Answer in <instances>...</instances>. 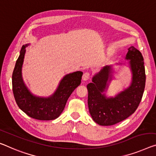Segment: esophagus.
Here are the masks:
<instances>
[{
    "instance_id": "obj_1",
    "label": "esophagus",
    "mask_w": 156,
    "mask_h": 156,
    "mask_svg": "<svg viewBox=\"0 0 156 156\" xmlns=\"http://www.w3.org/2000/svg\"><path fill=\"white\" fill-rule=\"evenodd\" d=\"M89 78H90V73H88V72H86L85 73H83V75L82 76V80L83 81L88 80Z\"/></svg>"
}]
</instances>
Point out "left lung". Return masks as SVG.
Returning <instances> with one entry per match:
<instances>
[{"label": "left lung", "instance_id": "obj_1", "mask_svg": "<svg viewBox=\"0 0 156 156\" xmlns=\"http://www.w3.org/2000/svg\"><path fill=\"white\" fill-rule=\"evenodd\" d=\"M126 59L132 72L130 86L114 98H107L103 92L112 80L113 69L105 66L87 85L88 105L90 116L100 126H112L128 118L136 111L142 100L145 88L146 75L144 58L141 52L134 47L128 49Z\"/></svg>", "mask_w": 156, "mask_h": 156}]
</instances>
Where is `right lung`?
<instances>
[{
    "label": "right lung",
    "instance_id": "1",
    "mask_svg": "<svg viewBox=\"0 0 156 156\" xmlns=\"http://www.w3.org/2000/svg\"><path fill=\"white\" fill-rule=\"evenodd\" d=\"M28 45H23L21 48L12 73V81L14 99L18 107L31 118L41 121L56 119L63 112L72 93L80 85L83 73L76 71L63 76L56 90L51 96H35L26 87L21 75L26 47Z\"/></svg>",
    "mask_w": 156,
    "mask_h": 156
}]
</instances>
